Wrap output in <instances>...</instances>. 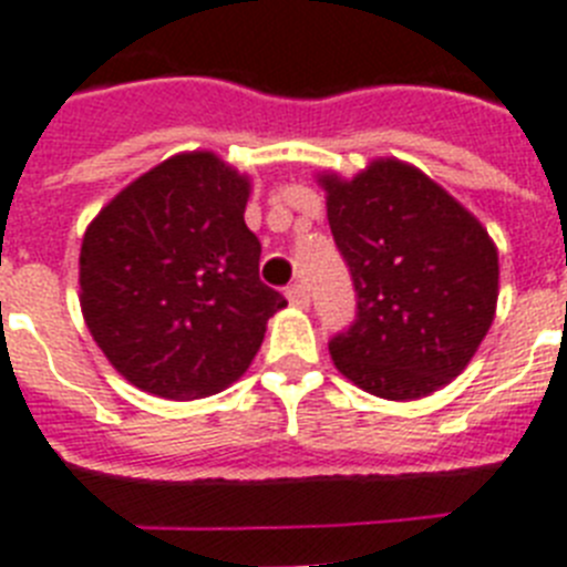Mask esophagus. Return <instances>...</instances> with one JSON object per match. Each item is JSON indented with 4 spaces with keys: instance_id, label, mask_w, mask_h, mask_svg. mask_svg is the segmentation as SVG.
I'll list each match as a JSON object with an SVG mask.
<instances>
[{
    "instance_id": "1",
    "label": "esophagus",
    "mask_w": 567,
    "mask_h": 567,
    "mask_svg": "<svg viewBox=\"0 0 567 567\" xmlns=\"http://www.w3.org/2000/svg\"><path fill=\"white\" fill-rule=\"evenodd\" d=\"M288 302H291L293 308H308L311 297H308V291L302 285H291V288H288Z\"/></svg>"
}]
</instances>
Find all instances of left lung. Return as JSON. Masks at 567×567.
<instances>
[{"label": "left lung", "mask_w": 567, "mask_h": 567, "mask_svg": "<svg viewBox=\"0 0 567 567\" xmlns=\"http://www.w3.org/2000/svg\"><path fill=\"white\" fill-rule=\"evenodd\" d=\"M328 225L357 291V320L328 342L363 392L417 401L458 378L487 337L498 250L482 221L417 166L378 158L322 173Z\"/></svg>", "instance_id": "left-lung-1"}]
</instances>
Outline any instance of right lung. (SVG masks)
I'll use <instances>...</instances> for the list:
<instances>
[{"label":"right lung","instance_id":"obj_1","mask_svg":"<svg viewBox=\"0 0 567 567\" xmlns=\"http://www.w3.org/2000/svg\"><path fill=\"white\" fill-rule=\"evenodd\" d=\"M247 198L250 178L216 152H178L85 227L83 320L132 386L195 401L254 363L268 320L288 302L259 279Z\"/></svg>","mask_w":567,"mask_h":567}]
</instances>
